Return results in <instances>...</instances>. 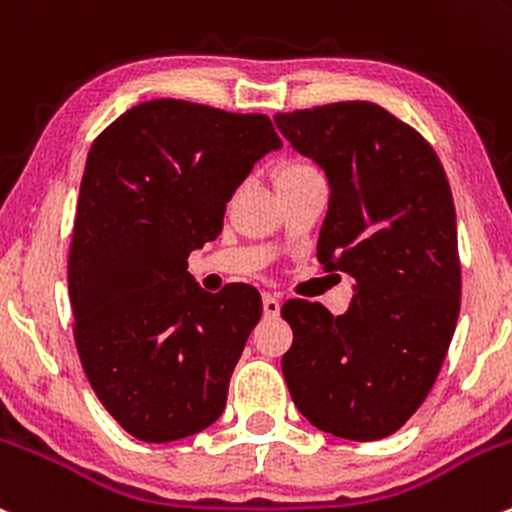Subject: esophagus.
Instances as JSON below:
<instances>
[{
    "label": "esophagus",
    "instance_id": "obj_1",
    "mask_svg": "<svg viewBox=\"0 0 512 512\" xmlns=\"http://www.w3.org/2000/svg\"><path fill=\"white\" fill-rule=\"evenodd\" d=\"M262 306H265V314L267 316H279V309H282V304H279V297H274V294H262Z\"/></svg>",
    "mask_w": 512,
    "mask_h": 512
}]
</instances>
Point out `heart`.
<instances>
[{"mask_svg": "<svg viewBox=\"0 0 512 512\" xmlns=\"http://www.w3.org/2000/svg\"><path fill=\"white\" fill-rule=\"evenodd\" d=\"M314 174H319V169H316L314 164H309V161L304 159L284 161L277 171V184H282V181H292V179H304V176H314Z\"/></svg>", "mask_w": 512, "mask_h": 512, "instance_id": "1", "label": "heart"}]
</instances>
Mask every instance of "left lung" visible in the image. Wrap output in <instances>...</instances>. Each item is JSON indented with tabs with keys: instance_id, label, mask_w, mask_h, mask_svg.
Here are the masks:
<instances>
[{
	"instance_id": "obj_1",
	"label": "left lung",
	"mask_w": 512,
	"mask_h": 512,
	"mask_svg": "<svg viewBox=\"0 0 512 512\" xmlns=\"http://www.w3.org/2000/svg\"><path fill=\"white\" fill-rule=\"evenodd\" d=\"M274 125L328 181L316 257L353 279L346 314L292 299L282 358L297 410L351 441L390 437L437 380L461 306L451 188L419 132L368 100L279 112Z\"/></svg>"
}]
</instances>
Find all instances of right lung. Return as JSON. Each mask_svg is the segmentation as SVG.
Wrapping results in <instances>:
<instances>
[{
	"mask_svg": "<svg viewBox=\"0 0 512 512\" xmlns=\"http://www.w3.org/2000/svg\"><path fill=\"white\" fill-rule=\"evenodd\" d=\"M279 147L270 117L184 100L134 105L90 147L68 260L75 346L132 437L184 439L223 414L262 299L250 284L206 292L188 255L218 238L235 188Z\"/></svg>",
	"mask_w": 512,
	"mask_h": 512,
	"instance_id": "right-lung-1",
	"label": "right lung"
}]
</instances>
